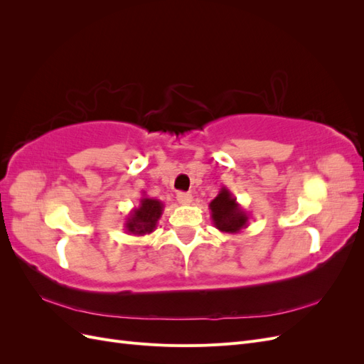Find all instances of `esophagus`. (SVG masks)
<instances>
[{"label": "esophagus", "instance_id": "34e87169", "mask_svg": "<svg viewBox=\"0 0 364 364\" xmlns=\"http://www.w3.org/2000/svg\"><path fill=\"white\" fill-rule=\"evenodd\" d=\"M176 199H178V202L181 205H190L193 202V196L190 193H178V196H176Z\"/></svg>", "mask_w": 364, "mask_h": 364}]
</instances>
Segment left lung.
Instances as JSON below:
<instances>
[{"label": "left lung", "mask_w": 364, "mask_h": 364, "mask_svg": "<svg viewBox=\"0 0 364 364\" xmlns=\"http://www.w3.org/2000/svg\"><path fill=\"white\" fill-rule=\"evenodd\" d=\"M209 209H211L213 223L220 232L238 234L249 226L247 213L226 186H223L215 199L209 203Z\"/></svg>", "instance_id": "8db88e82"}]
</instances>
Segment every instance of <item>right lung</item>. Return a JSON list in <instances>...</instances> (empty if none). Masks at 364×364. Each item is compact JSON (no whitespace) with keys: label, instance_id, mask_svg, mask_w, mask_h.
I'll list each match as a JSON object with an SVG mask.
<instances>
[{"label":"right lung","instance_id":"add662e5","mask_svg":"<svg viewBox=\"0 0 364 364\" xmlns=\"http://www.w3.org/2000/svg\"><path fill=\"white\" fill-rule=\"evenodd\" d=\"M164 213V203L153 197H147L146 193H142L139 200V206L134 208L126 218V232L142 237L149 235L156 229V225Z\"/></svg>","mask_w":364,"mask_h":364}]
</instances>
